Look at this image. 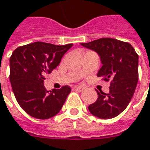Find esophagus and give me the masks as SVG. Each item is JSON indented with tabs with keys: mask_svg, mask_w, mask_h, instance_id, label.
Returning <instances> with one entry per match:
<instances>
[{
	"mask_svg": "<svg viewBox=\"0 0 150 150\" xmlns=\"http://www.w3.org/2000/svg\"><path fill=\"white\" fill-rule=\"evenodd\" d=\"M83 89V87L82 86H74V90L76 91V92H82Z\"/></svg>",
	"mask_w": 150,
	"mask_h": 150,
	"instance_id": "34e87169",
	"label": "esophagus"
}]
</instances>
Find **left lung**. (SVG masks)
Here are the masks:
<instances>
[{
	"mask_svg": "<svg viewBox=\"0 0 150 150\" xmlns=\"http://www.w3.org/2000/svg\"><path fill=\"white\" fill-rule=\"evenodd\" d=\"M81 45L99 55L103 65L97 75L110 81V92L97 91L98 99L88 110L100 119L114 118L127 107L134 94L138 81V55L130 43L113 38Z\"/></svg>",
	"mask_w": 150,
	"mask_h": 150,
	"instance_id": "1",
	"label": "left lung"
}]
</instances>
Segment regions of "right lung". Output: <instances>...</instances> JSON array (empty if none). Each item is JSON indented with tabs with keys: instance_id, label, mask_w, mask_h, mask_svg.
Masks as SVG:
<instances>
[{
	"instance_id": "1",
	"label": "right lung",
	"mask_w": 150,
	"mask_h": 150,
	"mask_svg": "<svg viewBox=\"0 0 150 150\" xmlns=\"http://www.w3.org/2000/svg\"><path fill=\"white\" fill-rule=\"evenodd\" d=\"M73 44L57 46L37 41L14 50L10 57V81L20 107L36 119H49L61 110L68 95L69 86L47 91L45 75L59 64Z\"/></svg>"
}]
</instances>
